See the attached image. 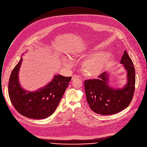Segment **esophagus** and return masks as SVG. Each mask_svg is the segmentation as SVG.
Instances as JSON below:
<instances>
[{"mask_svg": "<svg viewBox=\"0 0 147 147\" xmlns=\"http://www.w3.org/2000/svg\"><path fill=\"white\" fill-rule=\"evenodd\" d=\"M79 77L78 76H76V75H74V76H72V78H71V80L72 81H73V80H74L75 79H76L77 78H79Z\"/></svg>", "mask_w": 147, "mask_h": 147, "instance_id": "1", "label": "esophagus"}]
</instances>
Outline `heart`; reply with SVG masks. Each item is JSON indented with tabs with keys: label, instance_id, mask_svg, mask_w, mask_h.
Returning <instances> with one entry per match:
<instances>
[{
	"label": "heart",
	"instance_id": "b5f03b06",
	"mask_svg": "<svg viewBox=\"0 0 147 147\" xmlns=\"http://www.w3.org/2000/svg\"><path fill=\"white\" fill-rule=\"evenodd\" d=\"M78 56H73L76 58ZM113 58V56L110 53H98L90 56L83 63L82 68L84 75L89 78H96L100 76L102 73L109 67ZM68 65V60L65 62Z\"/></svg>",
	"mask_w": 147,
	"mask_h": 147
}]
</instances>
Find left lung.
<instances>
[{
  "instance_id": "1",
  "label": "left lung",
  "mask_w": 147,
  "mask_h": 147,
  "mask_svg": "<svg viewBox=\"0 0 147 147\" xmlns=\"http://www.w3.org/2000/svg\"><path fill=\"white\" fill-rule=\"evenodd\" d=\"M120 63L127 71V83L122 88L109 85L110 76L106 71L98 79L85 80L87 102L94 112L102 115L115 114L126 109L131 102L135 89V69L126 51Z\"/></svg>"
}]
</instances>
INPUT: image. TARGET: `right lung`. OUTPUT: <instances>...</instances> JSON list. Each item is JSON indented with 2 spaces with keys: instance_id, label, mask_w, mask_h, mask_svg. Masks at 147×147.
<instances>
[{
  "instance_id": "right-lung-1",
  "label": "right lung",
  "mask_w": 147,
  "mask_h": 147,
  "mask_svg": "<svg viewBox=\"0 0 147 147\" xmlns=\"http://www.w3.org/2000/svg\"><path fill=\"white\" fill-rule=\"evenodd\" d=\"M22 61L21 57L9 79L8 91L11 102L18 112L29 119L47 118L55 111L71 77L55 75L42 88L35 91H27L21 87L19 80Z\"/></svg>"
}]
</instances>
